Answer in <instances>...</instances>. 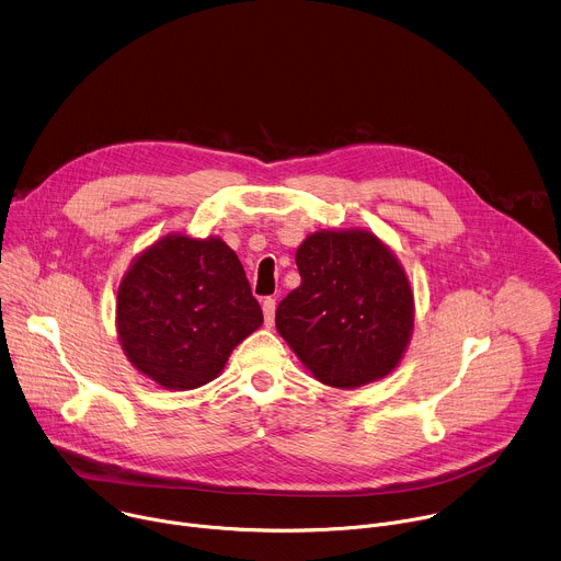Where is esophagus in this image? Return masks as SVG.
<instances>
[{
	"instance_id": "obj_1",
	"label": "esophagus",
	"mask_w": 561,
	"mask_h": 561,
	"mask_svg": "<svg viewBox=\"0 0 561 561\" xmlns=\"http://www.w3.org/2000/svg\"><path fill=\"white\" fill-rule=\"evenodd\" d=\"M263 316H265V324L272 327L274 324V316H276V300L274 298H265L263 300Z\"/></svg>"
}]
</instances>
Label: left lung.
I'll return each mask as SVG.
<instances>
[{"label": "left lung", "mask_w": 561, "mask_h": 561, "mask_svg": "<svg viewBox=\"0 0 561 561\" xmlns=\"http://www.w3.org/2000/svg\"><path fill=\"white\" fill-rule=\"evenodd\" d=\"M300 285L276 329L322 385L356 389L389 376L413 331V291L396 254L367 230H320L298 252Z\"/></svg>", "instance_id": "8db88e82"}]
</instances>
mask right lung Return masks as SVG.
Listing matches in <instances>:
<instances>
[{"label": "right lung", "mask_w": 561, "mask_h": 561, "mask_svg": "<svg viewBox=\"0 0 561 561\" xmlns=\"http://www.w3.org/2000/svg\"><path fill=\"white\" fill-rule=\"evenodd\" d=\"M261 324L239 256L216 237L159 239L133 261L117 291L119 343L133 367L163 389L211 382Z\"/></svg>", "instance_id": "add662e5"}]
</instances>
